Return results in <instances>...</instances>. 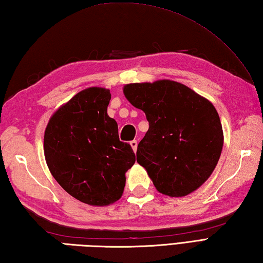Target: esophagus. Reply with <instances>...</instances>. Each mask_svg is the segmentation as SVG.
<instances>
[{
    "label": "esophagus",
    "mask_w": 263,
    "mask_h": 263,
    "mask_svg": "<svg viewBox=\"0 0 263 263\" xmlns=\"http://www.w3.org/2000/svg\"><path fill=\"white\" fill-rule=\"evenodd\" d=\"M130 144H131V147H132V149H133V152H137V148H138V142H137V140H132L131 142H130Z\"/></svg>",
    "instance_id": "obj_1"
}]
</instances>
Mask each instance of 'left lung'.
<instances>
[{
	"mask_svg": "<svg viewBox=\"0 0 263 263\" xmlns=\"http://www.w3.org/2000/svg\"><path fill=\"white\" fill-rule=\"evenodd\" d=\"M126 99L142 109L149 128L138 144L137 161L154 185L170 197H184L208 180L219 160L224 136L208 99L175 81L130 83Z\"/></svg>",
	"mask_w": 263,
	"mask_h": 263,
	"instance_id": "1",
	"label": "left lung"
}]
</instances>
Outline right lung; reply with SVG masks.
I'll return each instance as SVG.
<instances>
[{
	"label": "right lung",
	"instance_id": "1",
	"mask_svg": "<svg viewBox=\"0 0 263 263\" xmlns=\"http://www.w3.org/2000/svg\"><path fill=\"white\" fill-rule=\"evenodd\" d=\"M108 89L78 92L51 117L44 136L49 171L66 192L91 205L121 198L125 172L136 161L131 146L120 141L119 127L107 115Z\"/></svg>",
	"mask_w": 263,
	"mask_h": 263
}]
</instances>
